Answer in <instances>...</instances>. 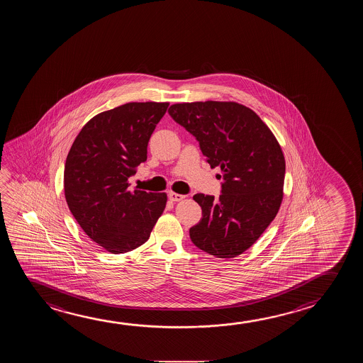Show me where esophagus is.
<instances>
[{
	"instance_id": "1",
	"label": "esophagus",
	"mask_w": 363,
	"mask_h": 363,
	"mask_svg": "<svg viewBox=\"0 0 363 363\" xmlns=\"http://www.w3.org/2000/svg\"><path fill=\"white\" fill-rule=\"evenodd\" d=\"M184 197H186V196L174 194V192H169V194H168V199L172 201V202H179V201L184 200Z\"/></svg>"
}]
</instances>
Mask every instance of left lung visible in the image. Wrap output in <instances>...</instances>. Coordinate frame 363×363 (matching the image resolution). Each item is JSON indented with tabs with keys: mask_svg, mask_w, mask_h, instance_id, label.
I'll use <instances>...</instances> for the list:
<instances>
[{
	"mask_svg": "<svg viewBox=\"0 0 363 363\" xmlns=\"http://www.w3.org/2000/svg\"><path fill=\"white\" fill-rule=\"evenodd\" d=\"M168 112L200 142L211 168L221 167L225 179L218 199L194 196L202 218L189 237L215 257H237L257 241L282 203V148L257 113L237 102H184Z\"/></svg>",
	"mask_w": 363,
	"mask_h": 363,
	"instance_id": "1",
	"label": "left lung"
}]
</instances>
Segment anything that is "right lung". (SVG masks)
I'll return each mask as SVG.
<instances>
[{"mask_svg": "<svg viewBox=\"0 0 363 363\" xmlns=\"http://www.w3.org/2000/svg\"><path fill=\"white\" fill-rule=\"evenodd\" d=\"M168 102H128L92 117L74 138L63 189L84 233L111 253L147 241L167 195L128 189V177L147 160L150 137Z\"/></svg>", "mask_w": 363, "mask_h": 363, "instance_id": "add662e5", "label": "right lung"}]
</instances>
